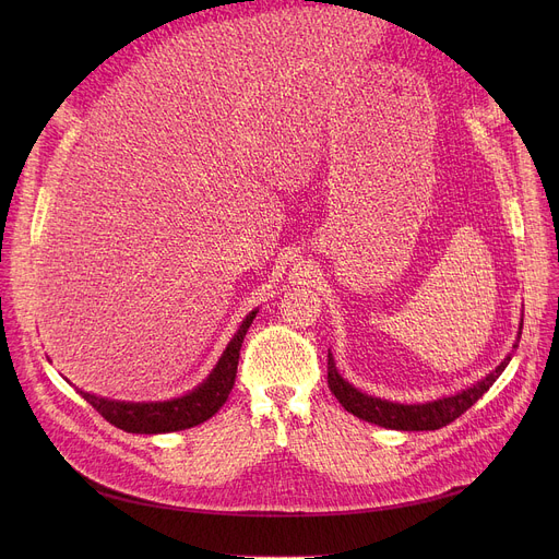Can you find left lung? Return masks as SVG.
<instances>
[{"mask_svg":"<svg viewBox=\"0 0 559 559\" xmlns=\"http://www.w3.org/2000/svg\"><path fill=\"white\" fill-rule=\"evenodd\" d=\"M521 329H523V321L519 324V335L512 346L514 350L521 340ZM510 360H512V354H508L503 358V362L496 369L485 373V378H480L478 383H474L466 390H460L457 394L442 396L437 401L407 405V403H394L388 399L365 394L358 388L350 385L346 378L340 376V371L335 367V358L329 350V388L335 394V399L342 403L346 413H350L362 421L392 428V430H437V428H444L447 424L455 421L460 415H464L466 409L472 407L496 383V378L506 371Z\"/></svg>","mask_w":559,"mask_h":559,"instance_id":"left-lung-1","label":"left lung"}]
</instances>
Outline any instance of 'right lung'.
Returning a JSON list of instances; mask_svg holds the SVG:
<instances>
[{
    "mask_svg": "<svg viewBox=\"0 0 559 559\" xmlns=\"http://www.w3.org/2000/svg\"><path fill=\"white\" fill-rule=\"evenodd\" d=\"M255 314H258V308L242 319L240 329L235 331V335L226 344L222 358L217 360L209 378L183 396L167 399V401H115L93 392H83V390H76V392L91 403L106 421L127 432L158 435V432H174V430H186V428L199 426L203 421H209L226 403L235 385V373H238L240 348L249 326L253 324Z\"/></svg>",
    "mask_w": 559,
    "mask_h": 559,
    "instance_id": "1",
    "label": "right lung"
}]
</instances>
